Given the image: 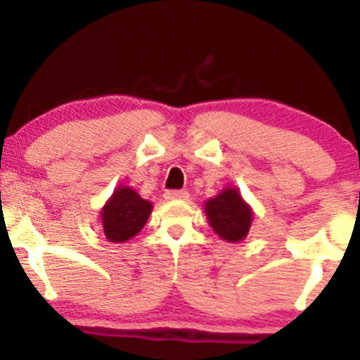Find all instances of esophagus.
Segmentation results:
<instances>
[{"label":"esophagus","mask_w":360,"mask_h":360,"mask_svg":"<svg viewBox=\"0 0 360 360\" xmlns=\"http://www.w3.org/2000/svg\"><path fill=\"white\" fill-rule=\"evenodd\" d=\"M188 195H190V193H188L186 190H169V191H165L167 200H186Z\"/></svg>","instance_id":"esophagus-1"}]
</instances>
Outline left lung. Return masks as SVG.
I'll use <instances>...</instances> for the list:
<instances>
[{
  "label": "left lung",
  "mask_w": 360,
  "mask_h": 360,
  "mask_svg": "<svg viewBox=\"0 0 360 360\" xmlns=\"http://www.w3.org/2000/svg\"><path fill=\"white\" fill-rule=\"evenodd\" d=\"M205 212L209 224L223 240L238 242L249 233L252 212L233 188H228L216 198H210L205 203Z\"/></svg>",
  "instance_id": "obj_1"
}]
</instances>
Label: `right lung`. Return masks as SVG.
Masks as SVG:
<instances>
[{
    "label": "right lung",
    "mask_w": 360,
    "mask_h": 360,
    "mask_svg": "<svg viewBox=\"0 0 360 360\" xmlns=\"http://www.w3.org/2000/svg\"><path fill=\"white\" fill-rule=\"evenodd\" d=\"M151 212V203L132 188L122 186L112 193L103 209L104 235L110 242H125L139 233Z\"/></svg>",
    "instance_id": "right-lung-1"
}]
</instances>
